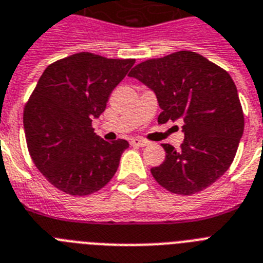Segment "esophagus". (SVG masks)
Returning <instances> with one entry per match:
<instances>
[{
    "instance_id": "obj_1",
    "label": "esophagus",
    "mask_w": 263,
    "mask_h": 263,
    "mask_svg": "<svg viewBox=\"0 0 263 263\" xmlns=\"http://www.w3.org/2000/svg\"><path fill=\"white\" fill-rule=\"evenodd\" d=\"M129 143H131L132 146H139V147H144L148 144V142H147L146 139H143V138H132Z\"/></svg>"
}]
</instances>
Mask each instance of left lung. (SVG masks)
Listing matches in <instances>:
<instances>
[{"mask_svg": "<svg viewBox=\"0 0 263 263\" xmlns=\"http://www.w3.org/2000/svg\"><path fill=\"white\" fill-rule=\"evenodd\" d=\"M129 77L157 95L158 123L182 119L181 150L163 143L162 165L151 168L161 186L181 196L198 193L231 166L245 129V115L232 78L193 51H178L136 65Z\"/></svg>", "mask_w": 263, "mask_h": 263, "instance_id": "1", "label": "left lung"}]
</instances>
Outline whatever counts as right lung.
<instances>
[{
  "instance_id": "add662e5",
  "label": "right lung",
  "mask_w": 263,
  "mask_h": 263,
  "mask_svg": "<svg viewBox=\"0 0 263 263\" xmlns=\"http://www.w3.org/2000/svg\"><path fill=\"white\" fill-rule=\"evenodd\" d=\"M135 59L78 52L51 63L25 104L28 151L57 189L87 196L115 176L127 140L105 142L91 125Z\"/></svg>"
}]
</instances>
